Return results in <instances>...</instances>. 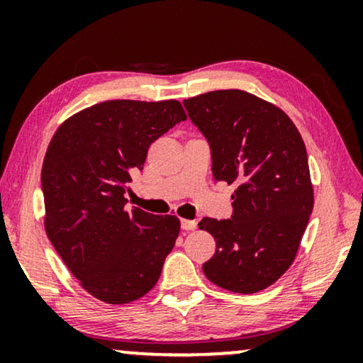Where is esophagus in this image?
Wrapping results in <instances>:
<instances>
[{"label": "esophagus", "mask_w": 363, "mask_h": 363, "mask_svg": "<svg viewBox=\"0 0 363 363\" xmlns=\"http://www.w3.org/2000/svg\"><path fill=\"white\" fill-rule=\"evenodd\" d=\"M182 228L185 231H195L196 230V221L191 220H182Z\"/></svg>", "instance_id": "esophagus-1"}]
</instances>
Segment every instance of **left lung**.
Segmentation results:
<instances>
[{"label": "left lung", "mask_w": 363, "mask_h": 363, "mask_svg": "<svg viewBox=\"0 0 363 363\" xmlns=\"http://www.w3.org/2000/svg\"><path fill=\"white\" fill-rule=\"evenodd\" d=\"M211 147L213 177L235 183L233 218H203L216 251L203 264L213 284L255 294L279 279L299 251L314 208L304 140L274 104L240 89L183 101Z\"/></svg>", "instance_id": "1"}]
</instances>
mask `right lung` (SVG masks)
Returning <instances> with one entry per match:
<instances>
[{
    "label": "right lung",
    "instance_id": "right-lung-1",
    "mask_svg": "<svg viewBox=\"0 0 363 363\" xmlns=\"http://www.w3.org/2000/svg\"><path fill=\"white\" fill-rule=\"evenodd\" d=\"M182 104L106 101L64 121L43 162L44 230L82 289L128 304L153 289L180 220L125 206L148 147L178 122Z\"/></svg>",
    "mask_w": 363,
    "mask_h": 363
}]
</instances>
